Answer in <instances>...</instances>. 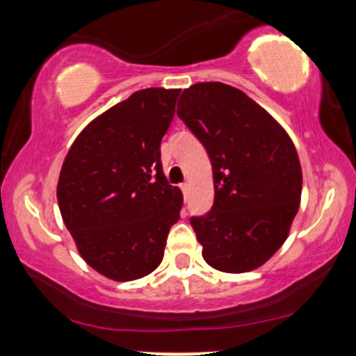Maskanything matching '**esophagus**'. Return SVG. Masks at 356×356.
Masks as SVG:
<instances>
[{
  "label": "esophagus",
  "instance_id": "34e87169",
  "mask_svg": "<svg viewBox=\"0 0 356 356\" xmlns=\"http://www.w3.org/2000/svg\"><path fill=\"white\" fill-rule=\"evenodd\" d=\"M181 189L184 192V197H187V192H189V184H187V182L181 184Z\"/></svg>",
  "mask_w": 356,
  "mask_h": 356
}]
</instances>
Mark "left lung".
Masks as SVG:
<instances>
[{
	"mask_svg": "<svg viewBox=\"0 0 356 356\" xmlns=\"http://www.w3.org/2000/svg\"><path fill=\"white\" fill-rule=\"evenodd\" d=\"M177 115L209 154L214 204L192 218L206 263L249 273L283 246L301 201L303 172L291 137L244 92L220 83L191 85Z\"/></svg>",
	"mask_w": 356,
	"mask_h": 356,
	"instance_id": "1",
	"label": "left lung"
}]
</instances>
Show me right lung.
I'll use <instances>...</instances> for the list:
<instances>
[{"instance_id": "right-lung-1", "label": "right lung", "mask_w": 356, "mask_h": 356, "mask_svg": "<svg viewBox=\"0 0 356 356\" xmlns=\"http://www.w3.org/2000/svg\"><path fill=\"white\" fill-rule=\"evenodd\" d=\"M179 93H132L81 130L61 165V218L85 263L108 280L150 275L179 220L182 192L169 186L161 164V140Z\"/></svg>"}]
</instances>
